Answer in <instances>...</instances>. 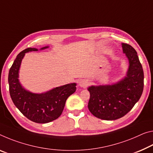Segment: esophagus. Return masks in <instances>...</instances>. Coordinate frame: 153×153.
Returning a JSON list of instances; mask_svg holds the SVG:
<instances>
[{"instance_id":"34e87169","label":"esophagus","mask_w":153,"mask_h":153,"mask_svg":"<svg viewBox=\"0 0 153 153\" xmlns=\"http://www.w3.org/2000/svg\"><path fill=\"white\" fill-rule=\"evenodd\" d=\"M88 85V82H87L86 79H81L80 81L79 82V86L82 88H86V87Z\"/></svg>"}]
</instances>
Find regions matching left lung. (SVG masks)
<instances>
[{
  "instance_id": "left-lung-1",
  "label": "left lung",
  "mask_w": 153,
  "mask_h": 153,
  "mask_svg": "<svg viewBox=\"0 0 153 153\" xmlns=\"http://www.w3.org/2000/svg\"><path fill=\"white\" fill-rule=\"evenodd\" d=\"M123 53L129 60V69L124 78L111 85L88 88V108L95 117L102 120L118 119L129 112L141 97L144 88V71L137 52L131 45L122 43Z\"/></svg>"
}]
</instances>
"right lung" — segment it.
<instances>
[{
	"instance_id": "add662e5",
	"label": "right lung",
	"mask_w": 153,
	"mask_h": 153,
	"mask_svg": "<svg viewBox=\"0 0 153 153\" xmlns=\"http://www.w3.org/2000/svg\"><path fill=\"white\" fill-rule=\"evenodd\" d=\"M37 50L28 48L17 56L9 72V93L14 105L28 119L37 123H48L61 115L67 98L76 91V84H68L41 94L33 93L24 89L18 79L22 60L25 53Z\"/></svg>"
}]
</instances>
